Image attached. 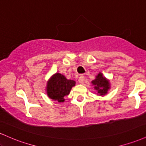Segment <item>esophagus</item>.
<instances>
[{
    "instance_id": "34e87169",
    "label": "esophagus",
    "mask_w": 146,
    "mask_h": 146,
    "mask_svg": "<svg viewBox=\"0 0 146 146\" xmlns=\"http://www.w3.org/2000/svg\"><path fill=\"white\" fill-rule=\"evenodd\" d=\"M84 80H85L84 76V75H80V78H79V79H78V81H79V82H80V83L82 84V83H84Z\"/></svg>"
}]
</instances>
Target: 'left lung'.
I'll list each match as a JSON object with an SVG mask.
<instances>
[{
	"mask_svg": "<svg viewBox=\"0 0 146 146\" xmlns=\"http://www.w3.org/2000/svg\"><path fill=\"white\" fill-rule=\"evenodd\" d=\"M94 86V88L98 91V95H105L110 89V82L105 77L103 76L102 73H99L94 80L91 82Z\"/></svg>",
	"mask_w": 146,
	"mask_h": 146,
	"instance_id": "left-lung-1",
	"label": "left lung"
}]
</instances>
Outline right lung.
<instances>
[{
    "label": "right lung",
    "instance_id": "add662e5",
    "mask_svg": "<svg viewBox=\"0 0 146 146\" xmlns=\"http://www.w3.org/2000/svg\"><path fill=\"white\" fill-rule=\"evenodd\" d=\"M75 85L74 80H67L64 75L56 73L47 82L46 93L48 98L58 101L64 102V97L70 93L72 87Z\"/></svg>",
    "mask_w": 146,
    "mask_h": 146
}]
</instances>
